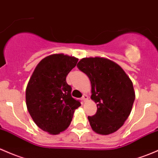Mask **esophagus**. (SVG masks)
I'll use <instances>...</instances> for the list:
<instances>
[{
	"label": "esophagus",
	"mask_w": 158,
	"mask_h": 158,
	"mask_svg": "<svg viewBox=\"0 0 158 158\" xmlns=\"http://www.w3.org/2000/svg\"><path fill=\"white\" fill-rule=\"evenodd\" d=\"M82 101H84V102H85V101H87L88 99H89V97H88L87 94H83V96L82 97Z\"/></svg>",
	"instance_id": "esophagus-1"
}]
</instances>
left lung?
<instances>
[{
	"mask_svg": "<svg viewBox=\"0 0 158 158\" xmlns=\"http://www.w3.org/2000/svg\"><path fill=\"white\" fill-rule=\"evenodd\" d=\"M77 66L89 78L91 98L97 103L96 114L88 117L91 127L101 135L114 133L132 110L135 98L132 81L118 64L107 58H82Z\"/></svg>",
	"mask_w": 158,
	"mask_h": 158,
	"instance_id": "8db88e82",
	"label": "left lung"
}]
</instances>
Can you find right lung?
<instances>
[{
	"label": "right lung",
	"instance_id": "add662e5",
	"mask_svg": "<svg viewBox=\"0 0 158 158\" xmlns=\"http://www.w3.org/2000/svg\"><path fill=\"white\" fill-rule=\"evenodd\" d=\"M78 58L64 54L41 60L31 75L26 91L28 111L36 125L52 135L68 128L80 102L71 95L66 77Z\"/></svg>",
	"mask_w": 158,
	"mask_h": 158
}]
</instances>
